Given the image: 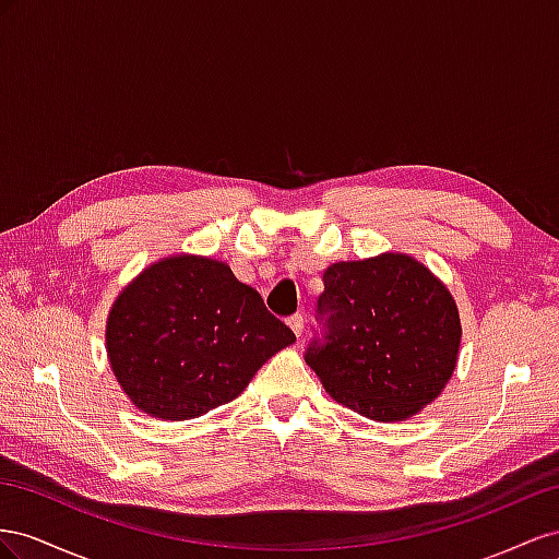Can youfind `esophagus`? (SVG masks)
Listing matches in <instances>:
<instances>
[{"label":"esophagus","mask_w":559,"mask_h":559,"mask_svg":"<svg viewBox=\"0 0 559 559\" xmlns=\"http://www.w3.org/2000/svg\"><path fill=\"white\" fill-rule=\"evenodd\" d=\"M288 325H290V330L297 334V337H301V332H305V316H301V313L290 316V318H288Z\"/></svg>","instance_id":"1"}]
</instances>
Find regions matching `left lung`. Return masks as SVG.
Segmentation results:
<instances>
[{"label":"left lung","instance_id":"1","mask_svg":"<svg viewBox=\"0 0 559 559\" xmlns=\"http://www.w3.org/2000/svg\"><path fill=\"white\" fill-rule=\"evenodd\" d=\"M323 283L325 334L305 358L334 401L374 421H405L436 401L461 344L444 283L403 252L330 264Z\"/></svg>","mask_w":559,"mask_h":559}]
</instances>
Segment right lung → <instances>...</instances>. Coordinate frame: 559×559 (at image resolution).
<instances>
[{"label":"right lung","instance_id":"add662e5","mask_svg":"<svg viewBox=\"0 0 559 559\" xmlns=\"http://www.w3.org/2000/svg\"><path fill=\"white\" fill-rule=\"evenodd\" d=\"M105 342L131 403L150 417L185 421L241 395L295 332L225 262L173 254L119 293Z\"/></svg>","mask_w":559,"mask_h":559}]
</instances>
